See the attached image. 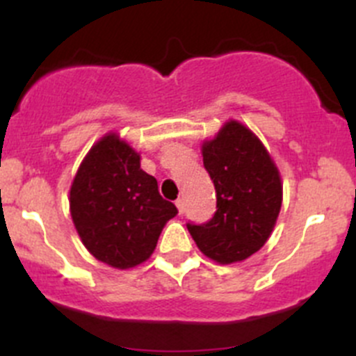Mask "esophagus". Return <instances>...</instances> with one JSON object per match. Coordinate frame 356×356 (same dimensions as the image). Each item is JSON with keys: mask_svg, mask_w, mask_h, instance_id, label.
Listing matches in <instances>:
<instances>
[{"mask_svg": "<svg viewBox=\"0 0 356 356\" xmlns=\"http://www.w3.org/2000/svg\"><path fill=\"white\" fill-rule=\"evenodd\" d=\"M175 207H177V210H179V213H184V200H182V198H177V200H175Z\"/></svg>", "mask_w": 356, "mask_h": 356, "instance_id": "1", "label": "esophagus"}]
</instances>
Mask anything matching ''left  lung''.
<instances>
[{"label":"left lung","mask_w":356,"mask_h":356,"mask_svg":"<svg viewBox=\"0 0 356 356\" xmlns=\"http://www.w3.org/2000/svg\"><path fill=\"white\" fill-rule=\"evenodd\" d=\"M213 181L217 211L207 224H188L201 253L222 265L246 260L270 238L282 204L277 165L253 131L225 122L201 146Z\"/></svg>","instance_id":"1"}]
</instances>
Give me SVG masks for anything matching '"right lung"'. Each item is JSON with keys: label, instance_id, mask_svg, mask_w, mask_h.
I'll use <instances>...</instances> for the list:
<instances>
[{"label": "right lung", "instance_id": "add662e5", "mask_svg": "<svg viewBox=\"0 0 356 356\" xmlns=\"http://www.w3.org/2000/svg\"><path fill=\"white\" fill-rule=\"evenodd\" d=\"M70 215L82 245L113 268H132L155 251L165 224L177 215L141 168V155L108 132L79 165L70 186Z\"/></svg>", "mask_w": 356, "mask_h": 356}]
</instances>
